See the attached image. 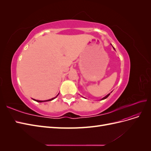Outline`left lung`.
Returning <instances> with one entry per match:
<instances>
[{
	"label": "left lung",
	"instance_id": "left-lung-1",
	"mask_svg": "<svg viewBox=\"0 0 151 151\" xmlns=\"http://www.w3.org/2000/svg\"><path fill=\"white\" fill-rule=\"evenodd\" d=\"M113 49H114V50H115V48H114L113 47ZM109 94H110V93H109L108 94H107V95L106 96H105V97H104V98H103L101 99V100H103V99H106V98H108V97L109 96Z\"/></svg>",
	"mask_w": 151,
	"mask_h": 151
}]
</instances>
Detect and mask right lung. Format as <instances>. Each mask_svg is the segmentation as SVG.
<instances>
[{
    "mask_svg": "<svg viewBox=\"0 0 151 151\" xmlns=\"http://www.w3.org/2000/svg\"><path fill=\"white\" fill-rule=\"evenodd\" d=\"M59 94V93L57 94V96L56 97H55V98H52V99H48V100H46V101H40V100H36V99H33V100H35V101H37V102H40V103H41V102H46V101H52V100H53V99H54L55 98H56L57 96H58V95Z\"/></svg>",
    "mask_w": 151,
    "mask_h": 151,
    "instance_id": "add662e5",
    "label": "right lung"
}]
</instances>
